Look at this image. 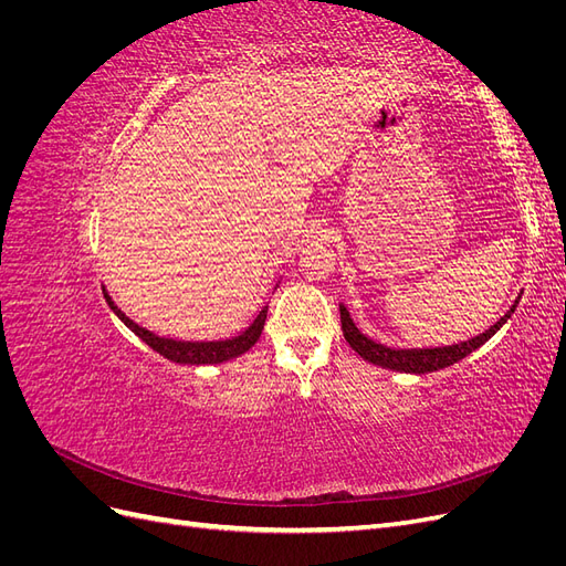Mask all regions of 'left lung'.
Masks as SVG:
<instances>
[{"label":"left lung","mask_w":566,"mask_h":566,"mask_svg":"<svg viewBox=\"0 0 566 566\" xmlns=\"http://www.w3.org/2000/svg\"><path fill=\"white\" fill-rule=\"evenodd\" d=\"M517 302L512 304V310L499 323L491 325L486 333L476 335L468 342H460V345H453V347H434V349H391V347L378 345V342L368 339L361 331L356 328L345 306H339V321H342V333H345V339L349 342V347L358 356H364L368 364L382 366V368H389V370H399V373L424 375V373L449 368V366L458 364L460 358H465L468 354H472L474 349L482 347L486 339H491L495 333L503 328V323L510 318L512 312H515Z\"/></svg>","instance_id":"8db88e82"}]
</instances>
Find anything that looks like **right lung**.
Returning a JSON list of instances; mask_svg holds the SVG:
<instances>
[{
    "label": "right lung",
    "instance_id": "1",
    "mask_svg": "<svg viewBox=\"0 0 566 566\" xmlns=\"http://www.w3.org/2000/svg\"><path fill=\"white\" fill-rule=\"evenodd\" d=\"M106 302L111 304V310L117 314L119 321H125L127 328L139 335L146 345L158 352L160 356H165L167 361H175V364H186V366H208V364H224V361H231V358L245 354L248 349H252V345L256 339H260L262 331H264V321H266V312L269 306H264V310L260 312V316H256L252 321L250 328L245 333H241L238 337H231V339H219V342H181V339H167V337H158L156 333H150L146 328H142V325H136L132 318H127L123 312L117 310V306L113 304V300L108 297V293H104Z\"/></svg>",
    "mask_w": 566,
    "mask_h": 566
}]
</instances>
